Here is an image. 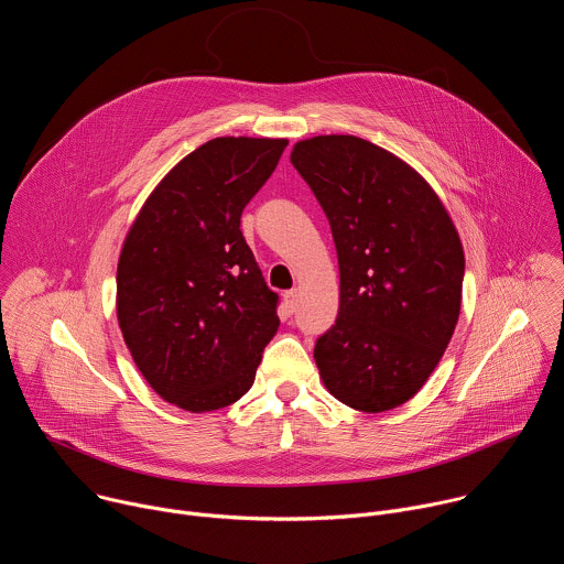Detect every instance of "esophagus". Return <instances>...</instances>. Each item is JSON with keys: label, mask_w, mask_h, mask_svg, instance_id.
<instances>
[{"label": "esophagus", "mask_w": 564, "mask_h": 564, "mask_svg": "<svg viewBox=\"0 0 564 564\" xmlns=\"http://www.w3.org/2000/svg\"><path fill=\"white\" fill-rule=\"evenodd\" d=\"M296 303H299V290H290V292H285V307H288V312H290V314L296 310Z\"/></svg>", "instance_id": "esophagus-1"}]
</instances>
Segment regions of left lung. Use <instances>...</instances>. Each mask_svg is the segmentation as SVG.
<instances>
[{
    "instance_id": "8db88e82",
    "label": "left lung",
    "mask_w": 564,
    "mask_h": 564,
    "mask_svg": "<svg viewBox=\"0 0 564 564\" xmlns=\"http://www.w3.org/2000/svg\"><path fill=\"white\" fill-rule=\"evenodd\" d=\"M336 246V323L316 340L327 392L379 414L416 397L460 314L465 254L432 185L403 159L351 134L292 148Z\"/></svg>"
}]
</instances>
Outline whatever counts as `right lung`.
I'll return each mask as SVG.
<instances>
[{
	"label": "right lung",
	"mask_w": 564,
	"mask_h": 564,
	"mask_svg": "<svg viewBox=\"0 0 564 564\" xmlns=\"http://www.w3.org/2000/svg\"><path fill=\"white\" fill-rule=\"evenodd\" d=\"M285 145L206 141L159 181L126 235L117 263L123 340L148 386L185 412L239 401L279 329V296L239 226Z\"/></svg>",
	"instance_id": "1"
}]
</instances>
